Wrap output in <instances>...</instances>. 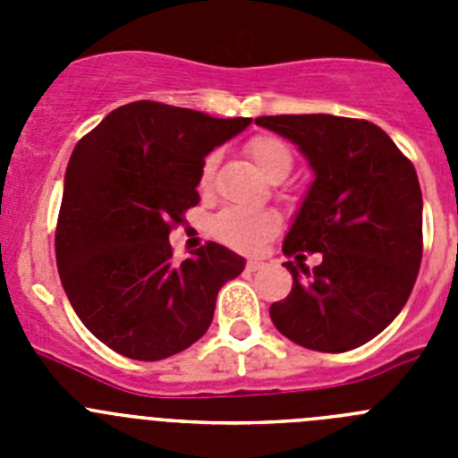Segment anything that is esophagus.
Segmentation results:
<instances>
[{
    "label": "esophagus",
    "instance_id": "esophagus-1",
    "mask_svg": "<svg viewBox=\"0 0 458 458\" xmlns=\"http://www.w3.org/2000/svg\"><path fill=\"white\" fill-rule=\"evenodd\" d=\"M248 270H259L261 268V266H264V259H257V257H252V259H248Z\"/></svg>",
    "mask_w": 458,
    "mask_h": 458
}]
</instances>
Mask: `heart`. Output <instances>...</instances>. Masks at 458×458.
Returning <instances> with one entry per match:
<instances>
[{"label": "heart", "mask_w": 458, "mask_h": 458, "mask_svg": "<svg viewBox=\"0 0 458 458\" xmlns=\"http://www.w3.org/2000/svg\"><path fill=\"white\" fill-rule=\"evenodd\" d=\"M252 163L257 165L259 172L264 174L266 179L284 181L293 169V156L289 147L277 137H254L245 147ZM213 174H216V156L206 157L204 167L199 174V188L208 190L213 183ZM210 232L217 241L241 252H257L279 232V216L275 210L268 208H248V206H229L222 208L213 222H210Z\"/></svg>", "instance_id": "b5f03b06"}]
</instances>
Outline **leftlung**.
<instances>
[{"label":"left lung","instance_id":"obj_1","mask_svg":"<svg viewBox=\"0 0 458 458\" xmlns=\"http://www.w3.org/2000/svg\"><path fill=\"white\" fill-rule=\"evenodd\" d=\"M307 157L314 181L284 238L293 286L270 305L279 333L344 353L383 333L406 305L422 261V190L378 125L333 114L259 116ZM302 251H321L314 271Z\"/></svg>","mask_w":458,"mask_h":458}]
</instances>
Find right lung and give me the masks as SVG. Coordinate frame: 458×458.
Segmentation results:
<instances>
[{
	"instance_id": "obj_1",
	"label": "right lung",
	"mask_w": 458,
	"mask_h": 458,
	"mask_svg": "<svg viewBox=\"0 0 458 458\" xmlns=\"http://www.w3.org/2000/svg\"><path fill=\"white\" fill-rule=\"evenodd\" d=\"M252 119L137 100L78 141L55 233L56 268L93 337L132 360H165L208 330L217 291L245 259L217 242L174 261L169 232L199 204L204 157Z\"/></svg>"
}]
</instances>
